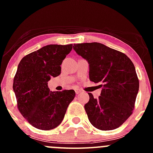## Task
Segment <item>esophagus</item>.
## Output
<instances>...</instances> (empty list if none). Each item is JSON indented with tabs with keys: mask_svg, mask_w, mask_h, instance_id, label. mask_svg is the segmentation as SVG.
Returning <instances> with one entry per match:
<instances>
[{
	"mask_svg": "<svg viewBox=\"0 0 153 153\" xmlns=\"http://www.w3.org/2000/svg\"><path fill=\"white\" fill-rule=\"evenodd\" d=\"M80 92H81V90H80V89H75V93L77 94V95H78V94L80 93Z\"/></svg>",
	"mask_w": 153,
	"mask_h": 153,
	"instance_id": "1",
	"label": "esophagus"
}]
</instances>
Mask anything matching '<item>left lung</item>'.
Instances as JSON below:
<instances>
[{
	"label": "left lung",
	"mask_w": 153,
	"mask_h": 153,
	"mask_svg": "<svg viewBox=\"0 0 153 153\" xmlns=\"http://www.w3.org/2000/svg\"><path fill=\"white\" fill-rule=\"evenodd\" d=\"M74 50L86 59L89 80L101 83V95L89 100L84 108L90 123L101 130L119 127L132 115L139 81L130 59L122 52L100 43L74 44Z\"/></svg>",
	"instance_id": "1"
}]
</instances>
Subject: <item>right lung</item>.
<instances>
[{"mask_svg": "<svg viewBox=\"0 0 153 153\" xmlns=\"http://www.w3.org/2000/svg\"><path fill=\"white\" fill-rule=\"evenodd\" d=\"M72 44H50L24 56L18 64L13 90L21 115L34 127L50 130L62 122L75 96L73 89L52 92L48 81L61 74Z\"/></svg>", "mask_w": 153, "mask_h": 153, "instance_id": "obj_1", "label": "right lung"}]
</instances>
